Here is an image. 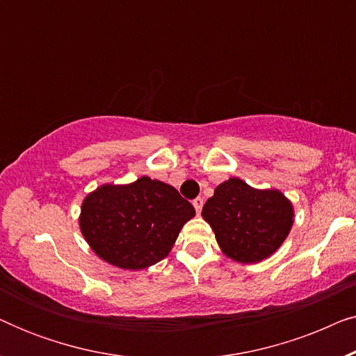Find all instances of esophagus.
Segmentation results:
<instances>
[{
	"label": "esophagus",
	"instance_id": "obj_1",
	"mask_svg": "<svg viewBox=\"0 0 356 356\" xmlns=\"http://www.w3.org/2000/svg\"><path fill=\"white\" fill-rule=\"evenodd\" d=\"M193 206H194V209H196L197 213H201L202 206H204V199H202V197H196V199H194V201H193Z\"/></svg>",
	"mask_w": 356,
	"mask_h": 356
}]
</instances>
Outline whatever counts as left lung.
Instances as JSON below:
<instances>
[{"label": "left lung", "mask_w": 356, "mask_h": 356, "mask_svg": "<svg viewBox=\"0 0 356 356\" xmlns=\"http://www.w3.org/2000/svg\"><path fill=\"white\" fill-rule=\"evenodd\" d=\"M293 216L279 189H256L240 178L218 184L202 207L223 254L243 264L274 254L289 236Z\"/></svg>", "instance_id": "8db88e82"}]
</instances>
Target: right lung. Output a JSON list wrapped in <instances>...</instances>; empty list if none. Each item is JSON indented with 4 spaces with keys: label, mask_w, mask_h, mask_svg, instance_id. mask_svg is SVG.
<instances>
[{
    "label": "right lung",
    "mask_w": 356,
    "mask_h": 356,
    "mask_svg": "<svg viewBox=\"0 0 356 356\" xmlns=\"http://www.w3.org/2000/svg\"><path fill=\"white\" fill-rule=\"evenodd\" d=\"M196 211L177 189L140 177L129 184H102L87 194L79 227L92 251L120 269L139 270L168 256Z\"/></svg>",
    "instance_id": "right-lung-1"
}]
</instances>
